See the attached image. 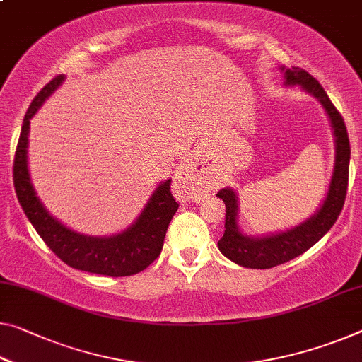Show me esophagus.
<instances>
[{"mask_svg": "<svg viewBox=\"0 0 362 362\" xmlns=\"http://www.w3.org/2000/svg\"><path fill=\"white\" fill-rule=\"evenodd\" d=\"M174 183L183 197L195 198L203 195L208 187V177L198 169V165L192 158L183 159L179 169L175 170Z\"/></svg>", "mask_w": 362, "mask_h": 362, "instance_id": "obj_1", "label": "esophagus"}]
</instances>
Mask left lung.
Here are the masks:
<instances>
[{
	"mask_svg": "<svg viewBox=\"0 0 362 362\" xmlns=\"http://www.w3.org/2000/svg\"><path fill=\"white\" fill-rule=\"evenodd\" d=\"M284 71L286 84L300 86L305 93L312 94L320 100L323 109L328 113L332 122L333 134H335V167L328 188L327 198L312 218L286 233L267 235V237H249L244 235L237 228V197L233 188L219 190L218 198L226 204V223L224 234L218 242V247L224 257L245 268L267 269L281 265L293 258L299 257L312 245H315L332 226L335 224L339 213H341L344 198L348 190V174H349V139L346 125L341 113L328 99L325 89L319 81L305 69L293 66L291 69L281 68Z\"/></svg>",
	"mask_w": 362,
	"mask_h": 362,
	"instance_id": "1",
	"label": "left lung"
}]
</instances>
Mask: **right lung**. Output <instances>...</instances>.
Instances as JSON below:
<instances>
[{
    "label": "right lung",
    "instance_id": "right-lung-1",
    "mask_svg": "<svg viewBox=\"0 0 362 362\" xmlns=\"http://www.w3.org/2000/svg\"><path fill=\"white\" fill-rule=\"evenodd\" d=\"M64 76L52 79L30 102L14 154L13 180L16 195L24 213L43 242L68 267L81 272L105 274V276H132L148 268L159 257L164 237L179 203L172 197L170 179L160 183L149 198L139 218L128 229L112 237H90L64 228L60 221L50 216L37 198L27 169V141H29L30 118L40 109Z\"/></svg>",
    "mask_w": 362,
    "mask_h": 362
}]
</instances>
